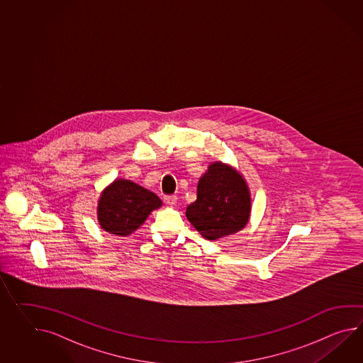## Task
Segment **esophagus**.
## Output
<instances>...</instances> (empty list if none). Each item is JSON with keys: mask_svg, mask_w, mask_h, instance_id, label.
Here are the masks:
<instances>
[{"mask_svg": "<svg viewBox=\"0 0 363 363\" xmlns=\"http://www.w3.org/2000/svg\"><path fill=\"white\" fill-rule=\"evenodd\" d=\"M164 202L168 204V206H174L177 202V196L176 195H165L164 196Z\"/></svg>", "mask_w": 363, "mask_h": 363, "instance_id": "obj_1", "label": "esophagus"}]
</instances>
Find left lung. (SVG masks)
Segmentation results:
<instances>
[{
  "instance_id": "8db88e82",
  "label": "left lung",
  "mask_w": 363,
  "mask_h": 363,
  "mask_svg": "<svg viewBox=\"0 0 363 363\" xmlns=\"http://www.w3.org/2000/svg\"><path fill=\"white\" fill-rule=\"evenodd\" d=\"M250 196L236 170L215 162L201 177L196 201L187 206L186 218L204 239L216 240L242 230L249 220Z\"/></svg>"
}]
</instances>
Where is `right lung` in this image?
I'll use <instances>...</instances> for the list:
<instances>
[{
  "instance_id": "obj_1",
  "label": "right lung",
  "mask_w": 363,
  "mask_h": 363,
  "mask_svg": "<svg viewBox=\"0 0 363 363\" xmlns=\"http://www.w3.org/2000/svg\"><path fill=\"white\" fill-rule=\"evenodd\" d=\"M161 199L155 193L127 179H116L101 195L98 220L104 230L127 236L138 230Z\"/></svg>"
}]
</instances>
